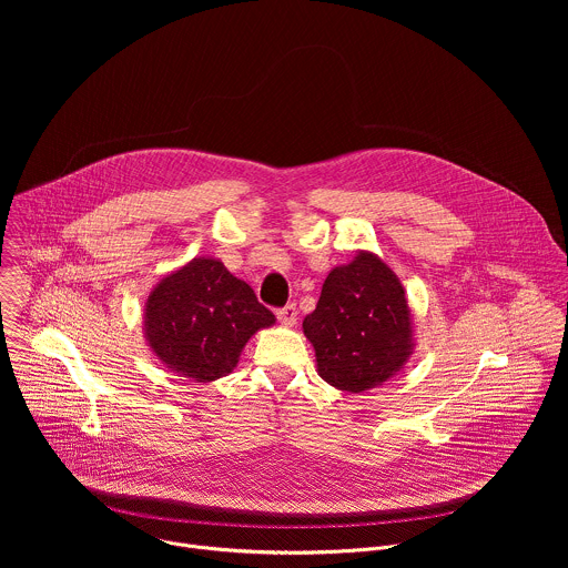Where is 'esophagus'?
I'll use <instances>...</instances> for the list:
<instances>
[{
  "label": "esophagus",
  "instance_id": "obj_1",
  "mask_svg": "<svg viewBox=\"0 0 568 568\" xmlns=\"http://www.w3.org/2000/svg\"><path fill=\"white\" fill-rule=\"evenodd\" d=\"M276 316H278V321L283 323L285 328H292L294 323H296L298 310H296V305H294V303H290V305H285V307H281V310H276Z\"/></svg>",
  "mask_w": 568,
  "mask_h": 568
}]
</instances>
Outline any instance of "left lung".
Segmentation results:
<instances>
[{"mask_svg": "<svg viewBox=\"0 0 568 568\" xmlns=\"http://www.w3.org/2000/svg\"><path fill=\"white\" fill-rule=\"evenodd\" d=\"M316 373L339 390L382 386L409 362L416 348L414 316L395 272L373 252L323 281L316 310L303 318Z\"/></svg>", "mask_w": 568, "mask_h": 568, "instance_id": "8db88e82", "label": "left lung"}]
</instances>
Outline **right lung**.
<instances>
[{"instance_id":"1","label":"right lung","mask_w":568,"mask_h":568,"mask_svg":"<svg viewBox=\"0 0 568 568\" xmlns=\"http://www.w3.org/2000/svg\"><path fill=\"white\" fill-rule=\"evenodd\" d=\"M276 316L222 261L197 256L159 278L143 305V337L169 371L193 382L229 375Z\"/></svg>"}]
</instances>
